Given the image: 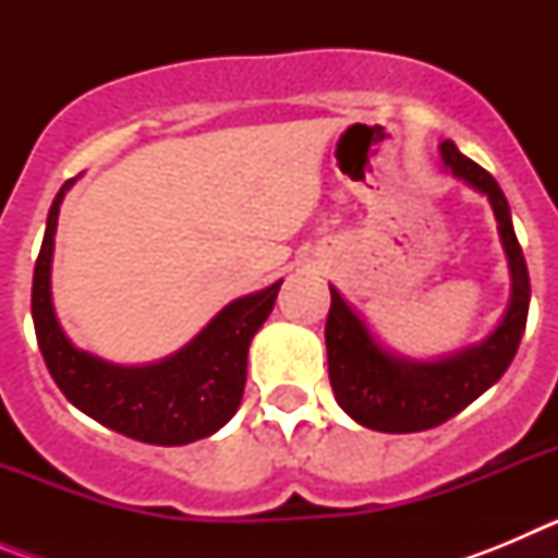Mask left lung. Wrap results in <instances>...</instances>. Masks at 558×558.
Masks as SVG:
<instances>
[{
	"mask_svg": "<svg viewBox=\"0 0 558 558\" xmlns=\"http://www.w3.org/2000/svg\"><path fill=\"white\" fill-rule=\"evenodd\" d=\"M441 161L456 179L489 198L511 270V302L486 340L441 360L399 357L379 347L357 313L335 288L327 315V363L335 399L363 427L379 433H418L445 425L506 374L529 322L531 282L511 226L509 201L489 172L441 142Z\"/></svg>",
	"mask_w": 558,
	"mask_h": 558,
	"instance_id": "obj_1",
	"label": "left lung"
}]
</instances>
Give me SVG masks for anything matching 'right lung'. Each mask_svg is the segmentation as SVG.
Instances as JSON below:
<instances>
[{"label": "right lung", "mask_w": 558, "mask_h": 558, "mask_svg": "<svg viewBox=\"0 0 558 558\" xmlns=\"http://www.w3.org/2000/svg\"><path fill=\"white\" fill-rule=\"evenodd\" d=\"M69 186L72 181L52 201L33 274V324L56 386L77 411L145 445L179 447L218 433L240 408L251 338L274 310L282 279L226 304L170 357L147 366L108 363L77 349L63 335L49 293L58 211Z\"/></svg>", "instance_id": "add662e5"}]
</instances>
